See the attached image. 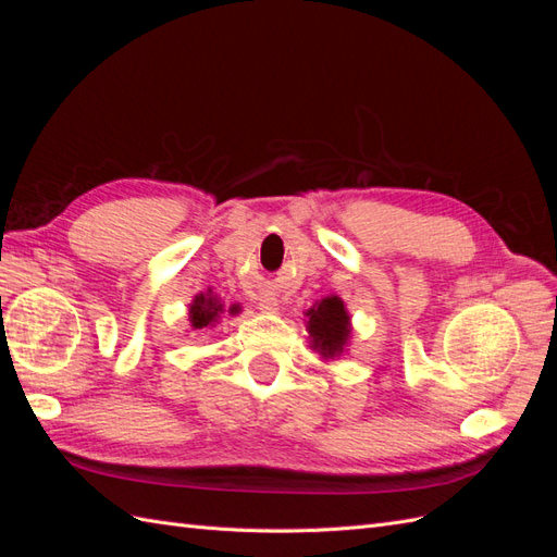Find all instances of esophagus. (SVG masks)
<instances>
[{"label":"esophagus","mask_w":557,"mask_h":557,"mask_svg":"<svg viewBox=\"0 0 557 557\" xmlns=\"http://www.w3.org/2000/svg\"><path fill=\"white\" fill-rule=\"evenodd\" d=\"M260 309H262V311H276V309H278V301H276L274 297L264 295V297L260 299Z\"/></svg>","instance_id":"1"}]
</instances>
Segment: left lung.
I'll return each instance as SVG.
<instances>
[{
  "label": "left lung",
  "mask_w": 557,
  "mask_h": 557,
  "mask_svg": "<svg viewBox=\"0 0 557 557\" xmlns=\"http://www.w3.org/2000/svg\"><path fill=\"white\" fill-rule=\"evenodd\" d=\"M309 334L313 336V348L323 358L339 356L348 342V313L339 297H325L318 307L309 309Z\"/></svg>",
  "instance_id": "left-lung-1"
}]
</instances>
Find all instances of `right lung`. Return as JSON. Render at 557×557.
Listing matches in <instances>:
<instances>
[{
	"label": "right lung",
	"mask_w": 557,
	"mask_h": 557,
	"mask_svg": "<svg viewBox=\"0 0 557 557\" xmlns=\"http://www.w3.org/2000/svg\"><path fill=\"white\" fill-rule=\"evenodd\" d=\"M230 311H237V309H230ZM221 313H223V305L209 290V295H197L190 305V323L195 330H205L211 323H215Z\"/></svg>",
	"instance_id": "obj_1"
}]
</instances>
